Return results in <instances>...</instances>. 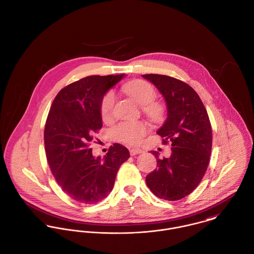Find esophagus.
Returning a JSON list of instances; mask_svg holds the SVG:
<instances>
[{
    "mask_svg": "<svg viewBox=\"0 0 254 254\" xmlns=\"http://www.w3.org/2000/svg\"><path fill=\"white\" fill-rule=\"evenodd\" d=\"M141 149H139V148H132V149H130V154L132 155V156H134V155H137V154H139V153H141Z\"/></svg>",
    "mask_w": 254,
    "mask_h": 254,
    "instance_id": "obj_1",
    "label": "esophagus"
}]
</instances>
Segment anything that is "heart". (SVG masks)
<instances>
[{"mask_svg":"<svg viewBox=\"0 0 254 254\" xmlns=\"http://www.w3.org/2000/svg\"><path fill=\"white\" fill-rule=\"evenodd\" d=\"M122 91L138 105L143 106L144 112L149 116L157 117L161 115L160 106L152 103L156 97V92L150 83L142 80L130 81L123 84ZM115 102L116 97L114 92L107 93L104 96L100 106V114L103 120L107 121L113 116ZM146 132L147 126L143 121H125L116 126L114 135L116 139L122 142L136 144L143 138Z\"/></svg>","mask_w":254,"mask_h":254,"instance_id":"obj_1","label":"heart"}]
</instances>
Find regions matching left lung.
<instances>
[{
	"label": "left lung",
	"instance_id": "1",
	"mask_svg": "<svg viewBox=\"0 0 254 254\" xmlns=\"http://www.w3.org/2000/svg\"><path fill=\"white\" fill-rule=\"evenodd\" d=\"M160 92L167 106V117L157 130L164 143L172 141V153L157 160V169L145 183L160 199L177 201L190 194L202 181L211 152V126L208 113L196 91L177 78L162 74H142Z\"/></svg>",
	"mask_w": 254,
	"mask_h": 254
}]
</instances>
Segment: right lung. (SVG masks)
<instances>
[{
    "instance_id": "add662e5",
    "label": "right lung",
    "mask_w": 254,
    "mask_h": 254,
    "mask_svg": "<svg viewBox=\"0 0 254 254\" xmlns=\"http://www.w3.org/2000/svg\"><path fill=\"white\" fill-rule=\"evenodd\" d=\"M125 74L90 75L55 97L45 127L46 158L56 182L73 200L95 204L113 190L120 166L129 150L115 143L101 158L94 157L89 142L102 128L100 106L104 96Z\"/></svg>"
}]
</instances>
